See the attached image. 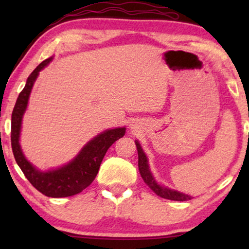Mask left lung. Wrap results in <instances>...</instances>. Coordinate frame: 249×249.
I'll return each mask as SVG.
<instances>
[{"label": "left lung", "mask_w": 249, "mask_h": 249, "mask_svg": "<svg viewBox=\"0 0 249 249\" xmlns=\"http://www.w3.org/2000/svg\"><path fill=\"white\" fill-rule=\"evenodd\" d=\"M135 142H136V147H137V152H138L139 173H141L144 182L153 190V192L156 194V195L162 197V198L171 199V200H180V202H183V200H189L193 198L192 196L186 195V194L176 192V190H171L169 188H164V187L160 186L159 183L155 181V179L153 178L151 171H149L147 158H146L145 153L142 152L141 145H139V142L137 141H136Z\"/></svg>", "instance_id": "left-lung-1"}]
</instances>
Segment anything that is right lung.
<instances>
[{
  "mask_svg": "<svg viewBox=\"0 0 249 249\" xmlns=\"http://www.w3.org/2000/svg\"><path fill=\"white\" fill-rule=\"evenodd\" d=\"M51 60L52 57H49L37 66L36 69L29 74L26 86L20 91L11 117V146L17 164L21 169L28 181L43 195L59 198L79 194L94 181L105 153L114 142L124 137L125 128L111 129L102 132L81 149L73 161L62 168L49 172H40L34 168L25 159L20 148V128L33 85L39 71L46 67Z\"/></svg>",
  "mask_w": 249,
  "mask_h": 249,
  "instance_id": "right-lung-1",
  "label": "right lung"
}]
</instances>
